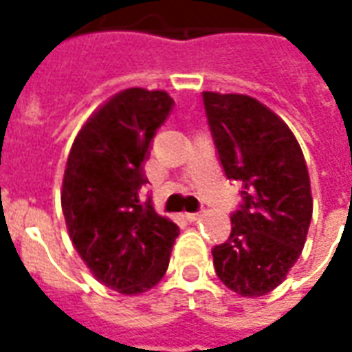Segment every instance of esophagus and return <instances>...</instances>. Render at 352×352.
I'll use <instances>...</instances> for the list:
<instances>
[{"mask_svg":"<svg viewBox=\"0 0 352 352\" xmlns=\"http://www.w3.org/2000/svg\"><path fill=\"white\" fill-rule=\"evenodd\" d=\"M201 213H204V211H198V213H186V219H188V221H198L199 217H201Z\"/></svg>","mask_w":352,"mask_h":352,"instance_id":"34e87169","label":"esophagus"}]
</instances>
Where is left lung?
<instances>
[{"label": "left lung", "mask_w": 352, "mask_h": 352, "mask_svg": "<svg viewBox=\"0 0 352 352\" xmlns=\"http://www.w3.org/2000/svg\"><path fill=\"white\" fill-rule=\"evenodd\" d=\"M204 105L222 169L243 198L228 241L213 249L214 272L230 290L258 298L287 279L305 245L313 214L305 158L287 124L251 96L204 92Z\"/></svg>", "instance_id": "left-lung-1"}]
</instances>
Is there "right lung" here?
I'll return each mask as SVG.
<instances>
[{
  "mask_svg": "<svg viewBox=\"0 0 352 352\" xmlns=\"http://www.w3.org/2000/svg\"><path fill=\"white\" fill-rule=\"evenodd\" d=\"M173 100L164 90L128 88L101 105L73 141L62 183L65 226L96 279L135 296L158 285L179 226L139 204L143 164Z\"/></svg>",
  "mask_w": 352,
  "mask_h": 352,
  "instance_id": "add662e5",
  "label": "right lung"
}]
</instances>
